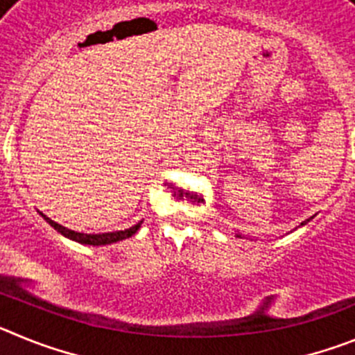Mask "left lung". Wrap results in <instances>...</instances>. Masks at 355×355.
<instances>
[{"label": "left lung", "instance_id": "8db88e82", "mask_svg": "<svg viewBox=\"0 0 355 355\" xmlns=\"http://www.w3.org/2000/svg\"><path fill=\"white\" fill-rule=\"evenodd\" d=\"M311 218H313V216H311ZM306 222H309V218H307V220ZM302 225H304V222H302ZM236 236H240V234H236Z\"/></svg>", "mask_w": 355, "mask_h": 355}]
</instances>
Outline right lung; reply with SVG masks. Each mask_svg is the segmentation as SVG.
Instances as JSON below:
<instances>
[{"mask_svg":"<svg viewBox=\"0 0 355 355\" xmlns=\"http://www.w3.org/2000/svg\"><path fill=\"white\" fill-rule=\"evenodd\" d=\"M40 215H42L44 220L48 222L53 229H56L58 233L64 234V236L69 238V240H74V241H78V243H83V245H108V243H115V241L126 240V238L133 236V234L139 231L140 224H142V222H139V224L133 225V227L124 229V231H114V233L85 234V233H78V231H72V229L64 227V225H60V224H56L55 220H51V218L44 215V213H40Z\"/></svg>","mask_w":355,"mask_h":355,"instance_id":"1","label":"right lung"}]
</instances>
